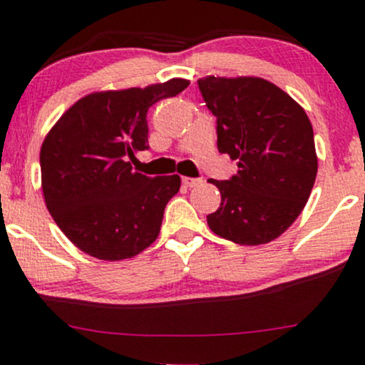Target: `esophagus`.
<instances>
[{"label":"esophagus","mask_w":365,"mask_h":365,"mask_svg":"<svg viewBox=\"0 0 365 365\" xmlns=\"http://www.w3.org/2000/svg\"><path fill=\"white\" fill-rule=\"evenodd\" d=\"M182 183L185 187H197L199 183H202V180L201 178H187L185 176V178H182Z\"/></svg>","instance_id":"34e87169"}]
</instances>
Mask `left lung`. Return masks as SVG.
<instances>
[{
  "mask_svg": "<svg viewBox=\"0 0 365 365\" xmlns=\"http://www.w3.org/2000/svg\"><path fill=\"white\" fill-rule=\"evenodd\" d=\"M216 118L218 150L237 159V175L211 180L222 204L207 215L220 237L242 246L277 239L293 225L317 175L314 130L286 91L262 78L199 79Z\"/></svg>",
  "mask_w": 365,
  "mask_h": 365,
  "instance_id": "1",
  "label": "left lung"
}]
</instances>
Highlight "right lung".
<instances>
[{"label":"right lung","instance_id":"right-lung-1","mask_svg":"<svg viewBox=\"0 0 365 365\" xmlns=\"http://www.w3.org/2000/svg\"><path fill=\"white\" fill-rule=\"evenodd\" d=\"M187 86V79L175 78L86 95L46 135L39 154L46 207L86 255L118 262L158 239L180 176L152 178L131 170L130 161L137 150L149 149V107Z\"/></svg>","mask_w":365,"mask_h":365}]
</instances>
